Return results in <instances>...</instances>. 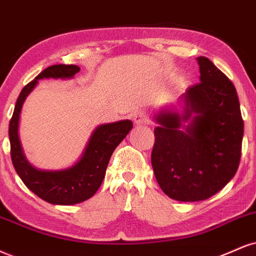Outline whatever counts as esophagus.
Instances as JSON below:
<instances>
[{
  "mask_svg": "<svg viewBox=\"0 0 256 256\" xmlns=\"http://www.w3.org/2000/svg\"><path fill=\"white\" fill-rule=\"evenodd\" d=\"M134 122L137 126H142L148 124V116L146 113H144L143 110H137V112L134 113Z\"/></svg>",
  "mask_w": 256,
  "mask_h": 256,
  "instance_id": "esophagus-1",
  "label": "esophagus"
}]
</instances>
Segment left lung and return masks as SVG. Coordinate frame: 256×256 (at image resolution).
I'll return each mask as SVG.
<instances>
[{
  "instance_id": "1",
  "label": "left lung",
  "mask_w": 256,
  "mask_h": 256,
  "mask_svg": "<svg viewBox=\"0 0 256 256\" xmlns=\"http://www.w3.org/2000/svg\"><path fill=\"white\" fill-rule=\"evenodd\" d=\"M200 83L181 94V110L154 116L152 164L169 198L200 202L235 176L241 158L243 120L232 82L205 57L196 58Z\"/></svg>"
}]
</instances>
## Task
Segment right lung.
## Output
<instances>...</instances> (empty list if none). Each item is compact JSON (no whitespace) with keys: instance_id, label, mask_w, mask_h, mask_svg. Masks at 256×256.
I'll list each match as a JSON object with an SVG mask.
<instances>
[{"instance_id":"add662e5","label":"right lung","mask_w":256,"mask_h":256,"mask_svg":"<svg viewBox=\"0 0 256 256\" xmlns=\"http://www.w3.org/2000/svg\"><path fill=\"white\" fill-rule=\"evenodd\" d=\"M78 72V66L66 64L46 68L21 90L9 122L10 155L15 170L27 188L54 205H75L92 198L102 184L113 152L134 128V122L128 119L96 126L81 156L68 168L45 170L36 168L27 160L19 134L21 110L27 96L36 87L39 80L72 78Z\"/></svg>"}]
</instances>
